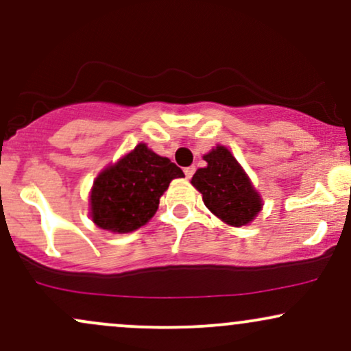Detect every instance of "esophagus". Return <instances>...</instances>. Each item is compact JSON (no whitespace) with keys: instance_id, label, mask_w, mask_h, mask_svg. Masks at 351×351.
Listing matches in <instances>:
<instances>
[{"instance_id":"1","label":"esophagus","mask_w":351,"mask_h":351,"mask_svg":"<svg viewBox=\"0 0 351 351\" xmlns=\"http://www.w3.org/2000/svg\"><path fill=\"white\" fill-rule=\"evenodd\" d=\"M193 172H195V167H185L184 169V174H185V177H187V179H191V177L193 176Z\"/></svg>"}]
</instances>
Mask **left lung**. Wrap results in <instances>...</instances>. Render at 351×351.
Returning a JSON list of instances; mask_svg holds the SVG:
<instances>
[{
	"label": "left lung",
	"mask_w": 351,
	"mask_h": 351,
	"mask_svg": "<svg viewBox=\"0 0 351 351\" xmlns=\"http://www.w3.org/2000/svg\"><path fill=\"white\" fill-rule=\"evenodd\" d=\"M204 160L207 166L197 169L191 184L205 207L230 226L251 223L263 210V199L241 164L221 144L204 154Z\"/></svg>",
	"instance_id": "left-lung-1"
}]
</instances>
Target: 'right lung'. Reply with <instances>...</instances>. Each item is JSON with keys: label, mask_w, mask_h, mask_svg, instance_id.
<instances>
[{"label": "right lung", "mask_w": 351, "mask_h": 351, "mask_svg": "<svg viewBox=\"0 0 351 351\" xmlns=\"http://www.w3.org/2000/svg\"><path fill=\"white\" fill-rule=\"evenodd\" d=\"M179 177H184L180 167L139 143L93 180L88 199L92 221L119 234L141 228L158 212L171 180Z\"/></svg>", "instance_id": "right-lung-1"}]
</instances>
